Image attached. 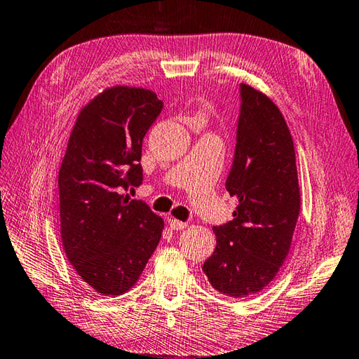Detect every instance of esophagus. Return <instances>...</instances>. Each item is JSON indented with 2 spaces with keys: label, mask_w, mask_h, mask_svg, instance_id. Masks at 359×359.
I'll return each mask as SVG.
<instances>
[{
  "label": "esophagus",
  "mask_w": 359,
  "mask_h": 359,
  "mask_svg": "<svg viewBox=\"0 0 359 359\" xmlns=\"http://www.w3.org/2000/svg\"><path fill=\"white\" fill-rule=\"evenodd\" d=\"M168 224H170L171 230L174 231H179V230H184V228H187V222H182V220H177V219H168Z\"/></svg>",
  "instance_id": "34e87169"
}]
</instances>
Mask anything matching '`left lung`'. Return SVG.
<instances>
[{
	"label": "left lung",
	"mask_w": 359,
	"mask_h": 359,
	"mask_svg": "<svg viewBox=\"0 0 359 359\" xmlns=\"http://www.w3.org/2000/svg\"><path fill=\"white\" fill-rule=\"evenodd\" d=\"M239 117L226 191L238 199L233 220L212 226L215 253L202 270L217 292H261L288 256L299 216V184L292 135L278 106L239 85Z\"/></svg>",
	"instance_id": "1"
}]
</instances>
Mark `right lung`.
<instances>
[{
	"mask_svg": "<svg viewBox=\"0 0 359 359\" xmlns=\"http://www.w3.org/2000/svg\"><path fill=\"white\" fill-rule=\"evenodd\" d=\"M163 108L148 89H106L81 109L58 172L66 256L97 293L131 288L162 238L148 203L123 196L142 185V143Z\"/></svg>",
	"mask_w": 359,
	"mask_h": 359,
	"instance_id": "1",
	"label": "right lung"
}]
</instances>
